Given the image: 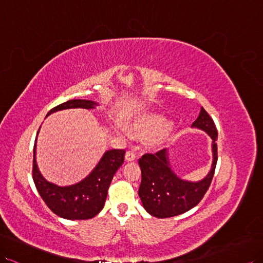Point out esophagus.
Here are the masks:
<instances>
[{"label":"esophagus","mask_w":263,"mask_h":263,"mask_svg":"<svg viewBox=\"0 0 263 263\" xmlns=\"http://www.w3.org/2000/svg\"><path fill=\"white\" fill-rule=\"evenodd\" d=\"M136 158V154L134 151L129 149L127 153H126V159L127 161H134V159Z\"/></svg>","instance_id":"esophagus-1"}]
</instances>
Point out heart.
Wrapping results in <instances>:
<instances>
[{
  "instance_id": "heart-1",
  "label": "heart",
  "mask_w": 263,
  "mask_h": 263,
  "mask_svg": "<svg viewBox=\"0 0 263 263\" xmlns=\"http://www.w3.org/2000/svg\"><path fill=\"white\" fill-rule=\"evenodd\" d=\"M167 126V120L162 116H147L138 119L134 124V129L137 133L146 135V134H157L163 132Z\"/></svg>"
}]
</instances>
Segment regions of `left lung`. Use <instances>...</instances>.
<instances>
[{"label": "left lung", "mask_w": 263, "mask_h": 263, "mask_svg": "<svg viewBox=\"0 0 263 263\" xmlns=\"http://www.w3.org/2000/svg\"><path fill=\"white\" fill-rule=\"evenodd\" d=\"M192 125L205 130L213 139L212 170L200 182H185L172 172L165 148L155 153H145L138 159L142 171L138 195L145 210L153 216L164 219L187 212L201 202L213 180L217 162V145L215 143L217 130L215 124L205 109L201 108L200 115Z\"/></svg>", "instance_id": "obj_1"}]
</instances>
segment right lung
<instances>
[{
	"instance_id": "right-lung-1",
	"label": "right lung",
	"mask_w": 263,
	"mask_h": 263,
	"mask_svg": "<svg viewBox=\"0 0 263 263\" xmlns=\"http://www.w3.org/2000/svg\"><path fill=\"white\" fill-rule=\"evenodd\" d=\"M96 105H97L96 102L90 100H68L52 108L47 116L54 111L67 109V108L89 109ZM124 159L125 149L107 151L96 168L85 180L71 186L60 187L47 182L37 171L34 144L32 177L42 200L54 214L67 220H88L97 215L104 208L112 177L124 163Z\"/></svg>"
}]
</instances>
